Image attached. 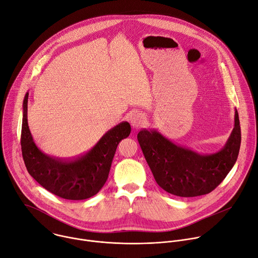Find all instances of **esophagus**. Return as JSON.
<instances>
[{"instance_id":"obj_1","label":"esophagus","mask_w":258,"mask_h":258,"mask_svg":"<svg viewBox=\"0 0 258 258\" xmlns=\"http://www.w3.org/2000/svg\"><path fill=\"white\" fill-rule=\"evenodd\" d=\"M130 121L132 123V126L135 127V128H139V127H142L145 122H146V118L144 116L143 113H140V112H134L131 114V117H130Z\"/></svg>"}]
</instances>
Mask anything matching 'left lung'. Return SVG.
<instances>
[{
    "label": "left lung",
    "instance_id": "obj_1",
    "mask_svg": "<svg viewBox=\"0 0 258 258\" xmlns=\"http://www.w3.org/2000/svg\"><path fill=\"white\" fill-rule=\"evenodd\" d=\"M141 149L158 185L178 197H196L213 191L233 168L241 145L238 111L235 125L222 150L199 154L173 144L155 130L138 134Z\"/></svg>",
    "mask_w": 258,
    "mask_h": 258
}]
</instances>
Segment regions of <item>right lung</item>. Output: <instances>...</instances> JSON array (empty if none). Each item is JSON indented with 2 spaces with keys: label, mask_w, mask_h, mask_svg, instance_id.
Here are the masks:
<instances>
[{
  "label": "right lung",
  "mask_w": 258,
  "mask_h": 258,
  "mask_svg": "<svg viewBox=\"0 0 258 258\" xmlns=\"http://www.w3.org/2000/svg\"><path fill=\"white\" fill-rule=\"evenodd\" d=\"M28 93L23 100L21 150L28 173L46 190L67 200H84L96 195L105 185L111 163L131 125L122 121L109 130L93 148L77 158L65 160L42 152L33 142L27 123Z\"/></svg>",
  "instance_id": "add662e5"
}]
</instances>
